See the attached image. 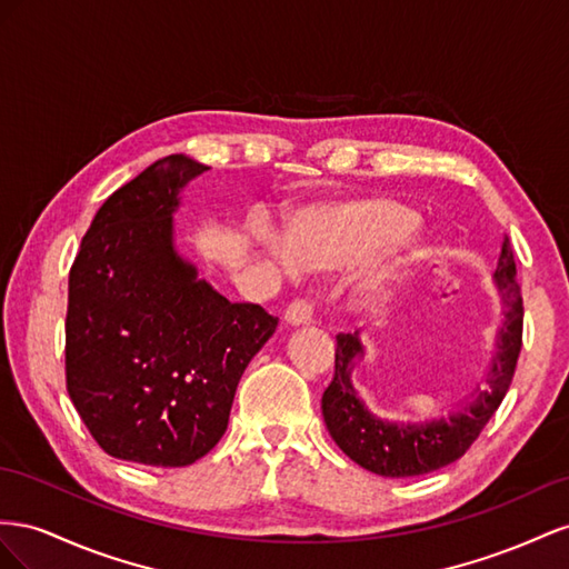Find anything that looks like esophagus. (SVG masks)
<instances>
[{
  "instance_id": "esophagus-1",
  "label": "esophagus",
  "mask_w": 569,
  "mask_h": 569,
  "mask_svg": "<svg viewBox=\"0 0 569 569\" xmlns=\"http://www.w3.org/2000/svg\"><path fill=\"white\" fill-rule=\"evenodd\" d=\"M283 319H286L288 327H307V323L312 321V305H310V300L298 298V300L290 302L286 307Z\"/></svg>"
}]
</instances>
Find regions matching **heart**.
<instances>
[{"label":"heart","mask_w":569,"mask_h":569,"mask_svg":"<svg viewBox=\"0 0 569 569\" xmlns=\"http://www.w3.org/2000/svg\"><path fill=\"white\" fill-rule=\"evenodd\" d=\"M419 223L417 209L391 194H355L300 209L288 219V248L296 262L336 271L360 264L355 276L352 300L360 310H381L425 264L429 248L415 238ZM267 248L283 264L288 252L271 236Z\"/></svg>","instance_id":"1"}]
</instances>
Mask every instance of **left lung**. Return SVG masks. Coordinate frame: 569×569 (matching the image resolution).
<instances>
[{"instance_id": "8db88e82", "label": "left lung", "mask_w": 569, "mask_h": 569, "mask_svg": "<svg viewBox=\"0 0 569 569\" xmlns=\"http://www.w3.org/2000/svg\"><path fill=\"white\" fill-rule=\"evenodd\" d=\"M493 279L500 300L506 305V323L500 327L498 352L491 375L486 379L489 386L486 391H479L475 402L448 419L441 417L425 425H393V421L377 419L360 402L350 383L352 362L365 352L360 338L357 333L336 336L333 379L321 396V412L333 441L350 460L381 477H419L460 460L477 441L506 398L519 350H522L525 305L508 236L502 238Z\"/></svg>"}]
</instances>
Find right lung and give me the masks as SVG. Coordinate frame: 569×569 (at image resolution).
<instances>
[{
	"mask_svg": "<svg viewBox=\"0 0 569 569\" xmlns=\"http://www.w3.org/2000/svg\"><path fill=\"white\" fill-rule=\"evenodd\" d=\"M207 169L169 154L121 186L69 273L67 388L111 458L186 467L207 456L279 323L219 296L173 248L178 192Z\"/></svg>",
	"mask_w": 569,
	"mask_h": 569,
	"instance_id": "1",
	"label": "right lung"
}]
</instances>
